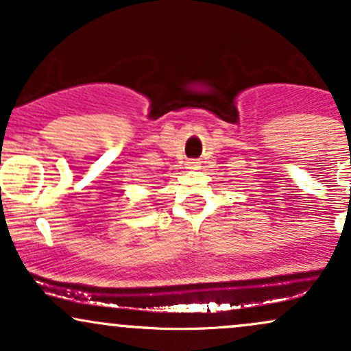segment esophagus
I'll list each match as a JSON object with an SVG mask.
<instances>
[{"label": "esophagus", "instance_id": "34e87169", "mask_svg": "<svg viewBox=\"0 0 351 351\" xmlns=\"http://www.w3.org/2000/svg\"><path fill=\"white\" fill-rule=\"evenodd\" d=\"M186 168H189V170H196V168H199V162L198 160H188Z\"/></svg>", "mask_w": 351, "mask_h": 351}]
</instances>
